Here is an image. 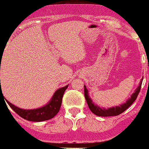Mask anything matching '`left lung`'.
Listing matches in <instances>:
<instances>
[{
    "label": "left lung",
    "instance_id": "1",
    "mask_svg": "<svg viewBox=\"0 0 149 149\" xmlns=\"http://www.w3.org/2000/svg\"><path fill=\"white\" fill-rule=\"evenodd\" d=\"M142 82L143 78L141 79L139 85H138V88L135 89V92L131 95L130 98H128L125 103L120 104V106H114V107H109V108L107 109L104 108V107H100L99 106H98L97 104H95V103L93 102L92 99H91L89 94H88V90L87 89L86 86L84 85V93H85V100H86L87 104H88V107H89V109H91V111H92L93 114H95V115L99 116V117H111V116H117L119 115V114H122L123 112H124L125 110L127 108H129V107L132 105V103L135 101L138 93H139L140 91H141Z\"/></svg>",
    "mask_w": 149,
    "mask_h": 149
}]
</instances>
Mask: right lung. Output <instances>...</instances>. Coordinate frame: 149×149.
Segmentation results:
<instances>
[{
  "instance_id": "1",
  "label": "right lung",
  "mask_w": 149,
  "mask_h": 149,
  "mask_svg": "<svg viewBox=\"0 0 149 149\" xmlns=\"http://www.w3.org/2000/svg\"><path fill=\"white\" fill-rule=\"evenodd\" d=\"M68 85H67L56 90L53 96L51 97L49 102L40 108L33 109H24L19 108L18 107H16L6 99L5 100L8 103L9 107L24 120L32 122L46 121L55 117L59 111L61 102H62L63 95L67 88H68ZM1 93H2V90L1 88L0 94H1Z\"/></svg>"
}]
</instances>
